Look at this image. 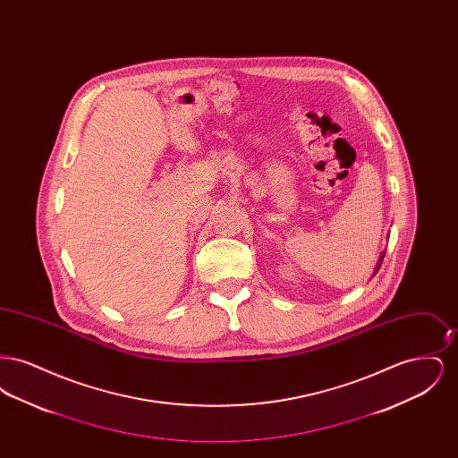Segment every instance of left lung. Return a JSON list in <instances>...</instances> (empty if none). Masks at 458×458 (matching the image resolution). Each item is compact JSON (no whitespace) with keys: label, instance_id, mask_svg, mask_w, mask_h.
Masks as SVG:
<instances>
[{"label":"left lung","instance_id":"left-lung-1","mask_svg":"<svg viewBox=\"0 0 458 458\" xmlns=\"http://www.w3.org/2000/svg\"><path fill=\"white\" fill-rule=\"evenodd\" d=\"M383 258H385V252L381 254V258H379V262H377V267H376V273H377V269H379V266H381V262H383Z\"/></svg>","mask_w":458,"mask_h":458}]
</instances>
